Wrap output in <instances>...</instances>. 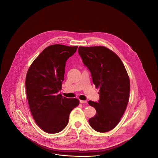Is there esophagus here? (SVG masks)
<instances>
[{
	"label": "esophagus",
	"instance_id": "esophagus-1",
	"mask_svg": "<svg viewBox=\"0 0 158 158\" xmlns=\"http://www.w3.org/2000/svg\"><path fill=\"white\" fill-rule=\"evenodd\" d=\"M80 102L81 104H86L87 102L86 101H83V100H80Z\"/></svg>",
	"mask_w": 158,
	"mask_h": 158
}]
</instances>
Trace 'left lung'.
Listing matches in <instances>:
<instances>
[{
	"label": "left lung",
	"mask_w": 158,
	"mask_h": 158,
	"mask_svg": "<svg viewBox=\"0 0 158 158\" xmlns=\"http://www.w3.org/2000/svg\"><path fill=\"white\" fill-rule=\"evenodd\" d=\"M78 53L90 70L94 84L99 88L98 102L88 101L97 111L89 124L98 132L109 131L120 121L127 106L130 88L127 72L120 57L104 46H81Z\"/></svg>",
	"instance_id": "8db88e82"
}]
</instances>
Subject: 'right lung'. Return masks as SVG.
<instances>
[{"instance_id": "right-lung-1", "label": "right lung", "mask_w": 158, "mask_h": 158, "mask_svg": "<svg viewBox=\"0 0 158 158\" xmlns=\"http://www.w3.org/2000/svg\"><path fill=\"white\" fill-rule=\"evenodd\" d=\"M77 46L54 44L47 47L31 64L25 79L26 92L31 114L46 133L60 132L66 127L72 110L79 104L76 98H67L61 89L66 62Z\"/></svg>"}]
</instances>
